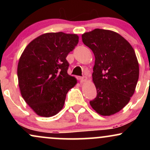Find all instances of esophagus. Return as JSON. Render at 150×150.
Wrapping results in <instances>:
<instances>
[{"mask_svg": "<svg viewBox=\"0 0 150 150\" xmlns=\"http://www.w3.org/2000/svg\"><path fill=\"white\" fill-rule=\"evenodd\" d=\"M80 80L81 82H85L87 80V77H85V76L81 77H80Z\"/></svg>", "mask_w": 150, "mask_h": 150, "instance_id": "34e87169", "label": "esophagus"}]
</instances>
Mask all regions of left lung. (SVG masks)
Returning a JSON list of instances; mask_svg holds the SVG:
<instances>
[{
  "instance_id": "8db88e82",
  "label": "left lung",
  "mask_w": 150,
  "mask_h": 150,
  "mask_svg": "<svg viewBox=\"0 0 150 150\" xmlns=\"http://www.w3.org/2000/svg\"><path fill=\"white\" fill-rule=\"evenodd\" d=\"M95 57L92 81L97 96L89 101L101 116L119 112L130 100L139 78V63L126 39L111 30L95 29L82 35Z\"/></svg>"
}]
</instances>
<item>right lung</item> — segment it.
Masks as SVG:
<instances>
[{
    "instance_id": "1",
    "label": "right lung",
    "mask_w": 150,
    "mask_h": 150,
    "mask_svg": "<svg viewBox=\"0 0 150 150\" xmlns=\"http://www.w3.org/2000/svg\"><path fill=\"white\" fill-rule=\"evenodd\" d=\"M78 42L77 34L49 32L35 38L22 52L18 65L19 87L38 116L57 114L67 93L77 84V79L68 74L66 57Z\"/></svg>"
}]
</instances>
